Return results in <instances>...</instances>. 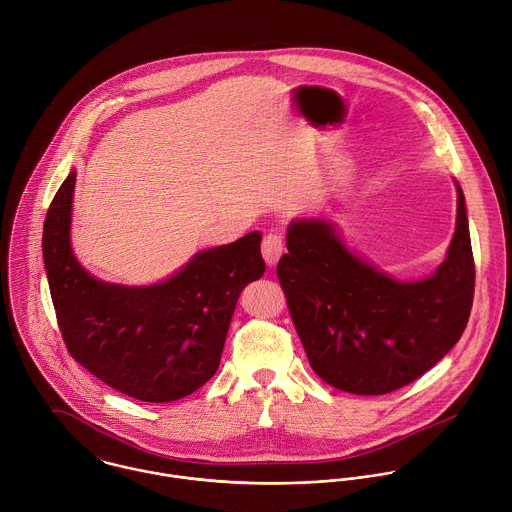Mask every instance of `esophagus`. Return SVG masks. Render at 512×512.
<instances>
[{"label":"esophagus","instance_id":"1","mask_svg":"<svg viewBox=\"0 0 512 512\" xmlns=\"http://www.w3.org/2000/svg\"><path fill=\"white\" fill-rule=\"evenodd\" d=\"M261 251H263V259L269 267L277 265V261L281 259L283 251H285V241H283V235L281 233H267L263 237V243H261Z\"/></svg>","mask_w":512,"mask_h":512}]
</instances>
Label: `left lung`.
<instances>
[{
    "mask_svg": "<svg viewBox=\"0 0 512 512\" xmlns=\"http://www.w3.org/2000/svg\"><path fill=\"white\" fill-rule=\"evenodd\" d=\"M443 265L423 281L391 279L355 257L333 223L289 225L277 277L313 371L355 395L397 391L433 369L461 339L475 295L465 195Z\"/></svg>",
    "mask_w": 512,
    "mask_h": 512,
    "instance_id": "left-lung-1",
    "label": "left lung"
}]
</instances>
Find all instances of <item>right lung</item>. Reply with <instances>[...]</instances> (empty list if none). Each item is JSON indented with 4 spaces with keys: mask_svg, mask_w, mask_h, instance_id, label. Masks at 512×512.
Returning <instances> with one entry per match:
<instances>
[{
    "mask_svg": "<svg viewBox=\"0 0 512 512\" xmlns=\"http://www.w3.org/2000/svg\"><path fill=\"white\" fill-rule=\"evenodd\" d=\"M75 171L57 189L43 223V261L69 355L111 389L169 403L217 371L239 293L263 277L261 233L197 253L171 279L123 287L93 279L69 245Z\"/></svg>",
    "mask_w": 512,
    "mask_h": 512,
    "instance_id": "right-lung-1",
    "label": "right lung"
}]
</instances>
